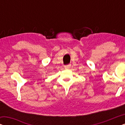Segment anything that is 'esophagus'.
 <instances>
[{
	"mask_svg": "<svg viewBox=\"0 0 125 125\" xmlns=\"http://www.w3.org/2000/svg\"><path fill=\"white\" fill-rule=\"evenodd\" d=\"M71 64H68V65H66L65 66V69H70V68H71Z\"/></svg>",
	"mask_w": 125,
	"mask_h": 125,
	"instance_id": "obj_1",
	"label": "esophagus"
}]
</instances>
